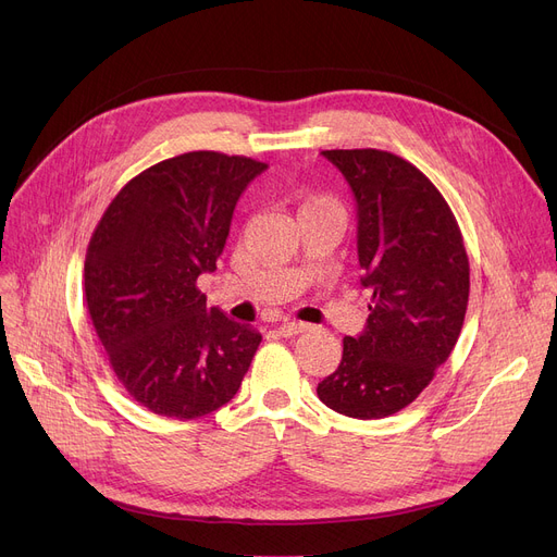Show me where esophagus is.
<instances>
[{"label":"esophagus","mask_w":557,"mask_h":557,"mask_svg":"<svg viewBox=\"0 0 557 557\" xmlns=\"http://www.w3.org/2000/svg\"><path fill=\"white\" fill-rule=\"evenodd\" d=\"M307 330H309L307 323H298V320H286V323L280 325V336L290 338V336H298V334H302Z\"/></svg>","instance_id":"1"}]
</instances>
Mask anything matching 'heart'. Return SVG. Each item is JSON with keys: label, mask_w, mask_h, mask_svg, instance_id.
<instances>
[{"label": "heart", "mask_w": 557, "mask_h": 557, "mask_svg": "<svg viewBox=\"0 0 557 557\" xmlns=\"http://www.w3.org/2000/svg\"><path fill=\"white\" fill-rule=\"evenodd\" d=\"M320 200H323V198H320ZM311 202H318V200H311ZM311 202H307V205H311Z\"/></svg>", "instance_id": "1"}]
</instances>
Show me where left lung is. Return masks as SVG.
I'll list each match as a JSON object with an SVG mask.
<instances>
[{
	"label": "left lung",
	"mask_w": 557,
	"mask_h": 557,
	"mask_svg": "<svg viewBox=\"0 0 557 557\" xmlns=\"http://www.w3.org/2000/svg\"><path fill=\"white\" fill-rule=\"evenodd\" d=\"M323 156L355 191L361 284L372 298L363 334L343 338L338 370L315 393L341 416L388 418L449 359L470 300V259L451 208L418 166L379 149Z\"/></svg>",
	"instance_id": "left-lung-1"
}]
</instances>
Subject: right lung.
I'll use <instances>...</instances> for the list:
<instances>
[{
  "mask_svg": "<svg viewBox=\"0 0 557 557\" xmlns=\"http://www.w3.org/2000/svg\"><path fill=\"white\" fill-rule=\"evenodd\" d=\"M267 164L191 151L137 173L87 244L83 288L126 393L156 416L196 420L237 395L261 343L208 307L196 280L216 271L234 205Z\"/></svg>",
  "mask_w": 557,
  "mask_h": 557,
  "instance_id": "add662e5",
  "label": "right lung"
}]
</instances>
